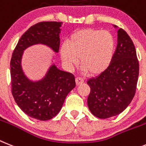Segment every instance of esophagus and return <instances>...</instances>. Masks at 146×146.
<instances>
[{
    "instance_id": "obj_1",
    "label": "esophagus",
    "mask_w": 146,
    "mask_h": 146,
    "mask_svg": "<svg viewBox=\"0 0 146 146\" xmlns=\"http://www.w3.org/2000/svg\"><path fill=\"white\" fill-rule=\"evenodd\" d=\"M84 79L82 78H76V85L78 86L80 85V84H82L84 83Z\"/></svg>"
}]
</instances>
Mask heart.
Here are the masks:
<instances>
[{
	"mask_svg": "<svg viewBox=\"0 0 146 146\" xmlns=\"http://www.w3.org/2000/svg\"><path fill=\"white\" fill-rule=\"evenodd\" d=\"M115 40L107 31L84 29L70 36L68 42L59 49L66 68L72 70L78 63L90 76L100 74L107 69L115 52Z\"/></svg>",
	"mask_w": 146,
	"mask_h": 146,
	"instance_id": "1",
	"label": "heart"
}]
</instances>
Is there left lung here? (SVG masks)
<instances>
[{"instance_id": "1", "label": "left lung", "mask_w": 146, "mask_h": 146, "mask_svg": "<svg viewBox=\"0 0 146 146\" xmlns=\"http://www.w3.org/2000/svg\"><path fill=\"white\" fill-rule=\"evenodd\" d=\"M138 76L134 43L123 29H119L117 48L110 66L98 76L87 81L90 87L87 105L92 115L106 119L123 111L135 95Z\"/></svg>"}]
</instances>
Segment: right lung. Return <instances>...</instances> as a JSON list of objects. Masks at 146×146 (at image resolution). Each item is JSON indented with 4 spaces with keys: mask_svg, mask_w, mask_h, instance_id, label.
I'll return each mask as SVG.
<instances>
[{
    "mask_svg": "<svg viewBox=\"0 0 146 146\" xmlns=\"http://www.w3.org/2000/svg\"><path fill=\"white\" fill-rule=\"evenodd\" d=\"M62 25V22H40L29 28L19 40L10 62L15 102L23 112L36 120H50L59 113L65 98L76 87L75 77L52 64L42 78L31 81L23 70V54L29 47L37 44L58 53Z\"/></svg>",
    "mask_w": 146,
    "mask_h": 146,
    "instance_id": "add662e5",
    "label": "right lung"
}]
</instances>
